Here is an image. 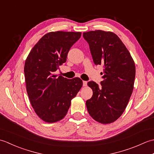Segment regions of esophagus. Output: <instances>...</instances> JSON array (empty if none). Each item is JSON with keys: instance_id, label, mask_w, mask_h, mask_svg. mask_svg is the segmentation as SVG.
Here are the masks:
<instances>
[{"instance_id": "34e87169", "label": "esophagus", "mask_w": 154, "mask_h": 154, "mask_svg": "<svg viewBox=\"0 0 154 154\" xmlns=\"http://www.w3.org/2000/svg\"><path fill=\"white\" fill-rule=\"evenodd\" d=\"M87 85V82L85 81H83V87H86Z\"/></svg>"}]
</instances>
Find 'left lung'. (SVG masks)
Segmentation results:
<instances>
[{
    "label": "left lung",
    "mask_w": 154,
    "mask_h": 154,
    "mask_svg": "<svg viewBox=\"0 0 154 154\" xmlns=\"http://www.w3.org/2000/svg\"><path fill=\"white\" fill-rule=\"evenodd\" d=\"M95 65L104 67L101 87L89 81L93 90L86 101L90 116L101 124L116 121L126 109L134 84L135 63L129 51L112 32L94 30L84 32Z\"/></svg>",
    "instance_id": "obj_1"
}]
</instances>
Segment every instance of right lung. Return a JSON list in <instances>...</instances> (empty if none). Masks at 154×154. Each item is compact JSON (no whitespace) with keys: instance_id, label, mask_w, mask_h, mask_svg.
<instances>
[{"instance_id":"right-lung-1","label":"right lung","mask_w":154,"mask_h":154,"mask_svg":"<svg viewBox=\"0 0 154 154\" xmlns=\"http://www.w3.org/2000/svg\"><path fill=\"white\" fill-rule=\"evenodd\" d=\"M81 35V32H49L38 42L26 60L27 94L35 112L45 122L63 119L71 100L83 86L79 77L68 79L54 73L66 61L71 47Z\"/></svg>"}]
</instances>
